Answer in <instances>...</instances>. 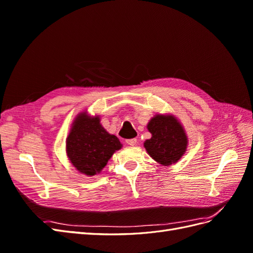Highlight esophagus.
<instances>
[{
    "mask_svg": "<svg viewBox=\"0 0 253 253\" xmlns=\"http://www.w3.org/2000/svg\"><path fill=\"white\" fill-rule=\"evenodd\" d=\"M136 142H137V139H136V138H132V139H127V140H126V143H127L128 145H135Z\"/></svg>",
    "mask_w": 253,
    "mask_h": 253,
    "instance_id": "34e87169",
    "label": "esophagus"
}]
</instances>
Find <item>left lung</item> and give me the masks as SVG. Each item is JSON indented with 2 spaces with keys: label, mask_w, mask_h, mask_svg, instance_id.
I'll return each mask as SVG.
<instances>
[{
  "label": "left lung",
  "mask_w": 253,
  "mask_h": 253,
  "mask_svg": "<svg viewBox=\"0 0 253 253\" xmlns=\"http://www.w3.org/2000/svg\"><path fill=\"white\" fill-rule=\"evenodd\" d=\"M147 127L152 134L143 143L148 154L163 166L177 163L188 145V137L177 118L158 114L149 121Z\"/></svg>",
  "instance_id": "left-lung-1"
}]
</instances>
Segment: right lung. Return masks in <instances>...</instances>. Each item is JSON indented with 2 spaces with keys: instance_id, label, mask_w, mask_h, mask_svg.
Returning a JSON list of instances; mask_svg holds the SVG:
<instances>
[{
  "instance_id": "right-lung-1",
  "label": "right lung",
  "mask_w": 253,
  "mask_h": 253,
  "mask_svg": "<svg viewBox=\"0 0 253 253\" xmlns=\"http://www.w3.org/2000/svg\"><path fill=\"white\" fill-rule=\"evenodd\" d=\"M122 144L100 125V117L86 112L75 118L66 138V154L72 165L87 176L99 174Z\"/></svg>"
}]
</instances>
